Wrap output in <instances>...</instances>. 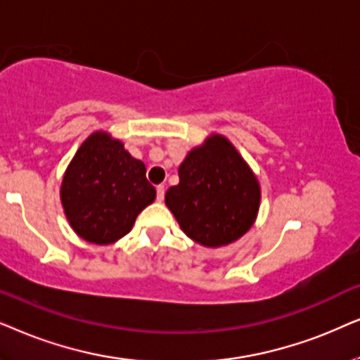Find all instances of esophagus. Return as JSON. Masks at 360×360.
<instances>
[{
	"label": "esophagus",
	"mask_w": 360,
	"mask_h": 360,
	"mask_svg": "<svg viewBox=\"0 0 360 360\" xmlns=\"http://www.w3.org/2000/svg\"><path fill=\"white\" fill-rule=\"evenodd\" d=\"M165 193H166L165 186H162V184H160V186H158V188H156V199H158V200H160V202H161V200H162V199H165Z\"/></svg>",
	"instance_id": "34e87169"
}]
</instances>
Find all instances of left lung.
Here are the masks:
<instances>
[{
    "label": "left lung",
    "instance_id": "8db88e82",
    "mask_svg": "<svg viewBox=\"0 0 360 360\" xmlns=\"http://www.w3.org/2000/svg\"><path fill=\"white\" fill-rule=\"evenodd\" d=\"M166 205L194 242L224 247L248 232L260 207V184L250 166L222 135H210L179 166V184Z\"/></svg>",
    "mask_w": 360,
    "mask_h": 360
}]
</instances>
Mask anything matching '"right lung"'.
Returning a JSON list of instances; mask_svg holds the SVG:
<instances>
[{"label": "right lung", "mask_w": 360, "mask_h": 360, "mask_svg": "<svg viewBox=\"0 0 360 360\" xmlns=\"http://www.w3.org/2000/svg\"><path fill=\"white\" fill-rule=\"evenodd\" d=\"M155 198L143 161L107 131H95L80 145L60 186V202L70 227L97 245L127 236L138 214Z\"/></svg>", "instance_id": "1"}]
</instances>
